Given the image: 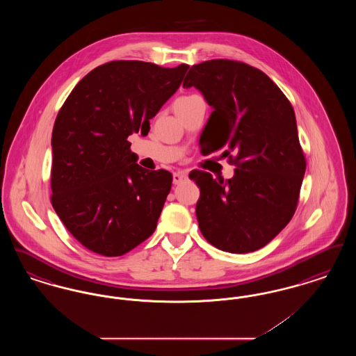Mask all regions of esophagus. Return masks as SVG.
Instances as JSON below:
<instances>
[{
    "instance_id": "esophagus-1",
    "label": "esophagus",
    "mask_w": 356,
    "mask_h": 356,
    "mask_svg": "<svg viewBox=\"0 0 356 356\" xmlns=\"http://www.w3.org/2000/svg\"><path fill=\"white\" fill-rule=\"evenodd\" d=\"M186 172H183V170H179V172H175L173 173V183L176 184V186H179V184H181V183H184L186 181Z\"/></svg>"
}]
</instances>
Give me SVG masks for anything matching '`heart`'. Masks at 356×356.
Segmentation results:
<instances>
[{
  "instance_id": "heart-1",
  "label": "heart",
  "mask_w": 356,
  "mask_h": 356,
  "mask_svg": "<svg viewBox=\"0 0 356 356\" xmlns=\"http://www.w3.org/2000/svg\"><path fill=\"white\" fill-rule=\"evenodd\" d=\"M192 97H193V96H184V97H180V99H177V100H176L175 105H179V104H184V102H189Z\"/></svg>"
}]
</instances>
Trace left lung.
<instances>
[{
  "mask_svg": "<svg viewBox=\"0 0 356 356\" xmlns=\"http://www.w3.org/2000/svg\"><path fill=\"white\" fill-rule=\"evenodd\" d=\"M184 88L195 86L213 108L208 136L213 151L236 165L229 180L200 170L199 228L208 243L231 254L254 252L292 219L300 195L305 157L295 112L284 93L261 70L216 58L193 65Z\"/></svg>",
  "mask_w": 356,
  "mask_h": 356,
  "instance_id": "left-lung-1",
  "label": "left lung"
}]
</instances>
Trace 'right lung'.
Instances as JSON below:
<instances>
[{"mask_svg": "<svg viewBox=\"0 0 356 356\" xmlns=\"http://www.w3.org/2000/svg\"><path fill=\"white\" fill-rule=\"evenodd\" d=\"M188 68L111 61L90 70L61 106L51 134V202L86 250L121 256L154 232L173 177L135 163L128 136L149 132Z\"/></svg>", "mask_w": 356, "mask_h": 356, "instance_id": "obj_1", "label": "right lung"}]
</instances>
